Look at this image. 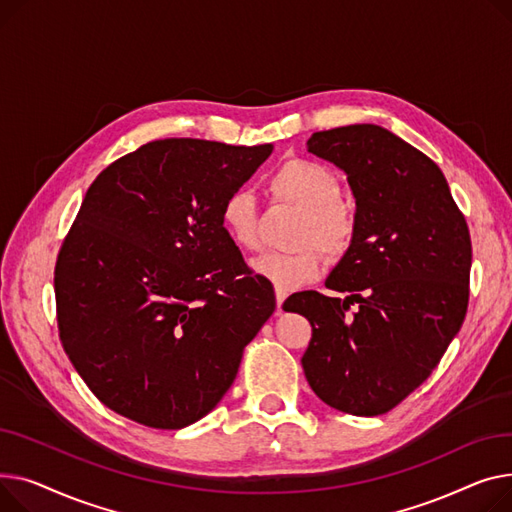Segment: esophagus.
Returning <instances> with one entry per match:
<instances>
[{"mask_svg": "<svg viewBox=\"0 0 512 512\" xmlns=\"http://www.w3.org/2000/svg\"><path fill=\"white\" fill-rule=\"evenodd\" d=\"M275 295H277V308L281 310L283 302L287 299V291H285V289H281V287H275Z\"/></svg>", "mask_w": 512, "mask_h": 512, "instance_id": "34e87169", "label": "esophagus"}]
</instances>
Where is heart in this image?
<instances>
[{"label":"heart","mask_w":512,"mask_h":512,"mask_svg":"<svg viewBox=\"0 0 512 512\" xmlns=\"http://www.w3.org/2000/svg\"><path fill=\"white\" fill-rule=\"evenodd\" d=\"M268 192L277 204L302 210L293 252H268L254 260L256 273L281 289L314 281L322 268V252L330 260L343 258L357 233L351 206L341 200L339 175L310 159H289L268 177ZM221 223L231 242L254 252L262 246V217L256 198L246 190L231 192L221 206ZM323 250L320 251L319 248Z\"/></svg>","instance_id":"b5f03b06"}]
</instances>
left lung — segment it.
<instances>
[{"mask_svg": "<svg viewBox=\"0 0 512 512\" xmlns=\"http://www.w3.org/2000/svg\"><path fill=\"white\" fill-rule=\"evenodd\" d=\"M308 150L341 167L355 196L353 246L326 279L347 299L299 291L283 310L312 324L302 366L314 393L343 413L382 415L428 380L459 333L469 227L440 167L393 132H314Z\"/></svg>", "mask_w": 512, "mask_h": 512, "instance_id": "left-lung-1", "label": "left lung"}]
</instances>
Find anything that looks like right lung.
<instances>
[{
  "mask_svg": "<svg viewBox=\"0 0 512 512\" xmlns=\"http://www.w3.org/2000/svg\"><path fill=\"white\" fill-rule=\"evenodd\" d=\"M270 144L146 142L90 184L55 262L59 341L111 411L186 428L223 399L277 308L221 223Z\"/></svg>",
  "mask_w": 512,
  "mask_h": 512,
  "instance_id": "add662e5",
  "label": "right lung"
}]
</instances>
